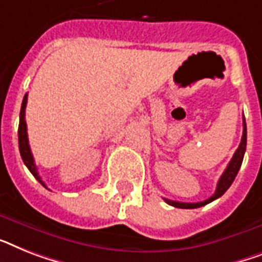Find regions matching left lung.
Here are the masks:
<instances>
[{"label": "left lung", "mask_w": 262, "mask_h": 262, "mask_svg": "<svg viewBox=\"0 0 262 262\" xmlns=\"http://www.w3.org/2000/svg\"><path fill=\"white\" fill-rule=\"evenodd\" d=\"M246 150V122L245 118H244V132H242V138L241 142H239V146L238 149L235 150V153L233 155V159L230 160L227 168L225 169V172L222 173V176L218 180V184H216V190L215 192L212 193V196H210L208 199L203 202H198V203H184V202H176V201H169V199H165L168 205L173 206V207H179V208H198L202 207V206L207 205L210 202L215 201L220 196H222L223 193L229 190V187L231 186V183L234 182L235 176H237L239 168H241L242 160H244V155H245Z\"/></svg>", "instance_id": "left-lung-1"}]
</instances>
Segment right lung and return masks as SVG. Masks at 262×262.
<instances>
[{
  "label": "right lung",
  "mask_w": 262,
  "mask_h": 262,
  "mask_svg": "<svg viewBox=\"0 0 262 262\" xmlns=\"http://www.w3.org/2000/svg\"><path fill=\"white\" fill-rule=\"evenodd\" d=\"M28 102V94L24 95V99H23V105H21V112H20V124H18V148H20V155L21 159L24 161V164L27 165V168L31 171V173L35 176L36 179L41 183L42 186L47 187L44 183H42L41 178L39 176V172H37V168H36L35 160H33V156H32L31 148H29V141H28V133H27V122H25V107H27Z\"/></svg>",
  "instance_id": "1"
}]
</instances>
